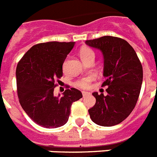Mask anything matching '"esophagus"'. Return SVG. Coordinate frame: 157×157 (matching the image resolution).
Returning a JSON list of instances; mask_svg holds the SVG:
<instances>
[{"mask_svg": "<svg viewBox=\"0 0 157 157\" xmlns=\"http://www.w3.org/2000/svg\"><path fill=\"white\" fill-rule=\"evenodd\" d=\"M90 94V93H89V92H87V91H82V95H83V97H86V96H88Z\"/></svg>", "mask_w": 157, "mask_h": 157, "instance_id": "1", "label": "esophagus"}]
</instances>
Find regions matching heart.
I'll use <instances>...</instances> for the list:
<instances>
[{
	"mask_svg": "<svg viewBox=\"0 0 157 157\" xmlns=\"http://www.w3.org/2000/svg\"><path fill=\"white\" fill-rule=\"evenodd\" d=\"M80 56H81L82 61L88 59L90 58H94V53L91 49L87 47H85L81 49V52H80ZM93 76H86V77H82V78L79 79L75 82V86L76 87L81 89H87L90 86V82L93 81Z\"/></svg>",
	"mask_w": 157,
	"mask_h": 157,
	"instance_id": "b5f03b06",
	"label": "heart"
}]
</instances>
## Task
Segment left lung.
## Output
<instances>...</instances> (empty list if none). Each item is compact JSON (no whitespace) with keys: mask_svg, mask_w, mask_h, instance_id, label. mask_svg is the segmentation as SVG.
I'll list each match as a JSON object with an SVG mask.
<instances>
[{"mask_svg":"<svg viewBox=\"0 0 157 157\" xmlns=\"http://www.w3.org/2000/svg\"><path fill=\"white\" fill-rule=\"evenodd\" d=\"M86 44L98 49L103 56V76L107 95L94 92L96 98L89 109L92 121L101 126L122 122L134 110L143 83V67L131 45L121 38L105 36Z\"/></svg>","mask_w":157,"mask_h":157,"instance_id":"left-lung-1","label":"left lung"}]
</instances>
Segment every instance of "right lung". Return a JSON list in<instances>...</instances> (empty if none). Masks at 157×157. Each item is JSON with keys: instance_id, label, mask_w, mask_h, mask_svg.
Masks as SVG:
<instances>
[{"instance_id": "1", "label": "right lung", "mask_w": 157, "mask_h": 157, "mask_svg": "<svg viewBox=\"0 0 157 157\" xmlns=\"http://www.w3.org/2000/svg\"><path fill=\"white\" fill-rule=\"evenodd\" d=\"M75 42L40 43L33 45L16 68L19 103L28 116L40 126L58 128L68 121L71 104L82 98L77 89L54 95V80L63 76V64Z\"/></svg>"}]
</instances>
